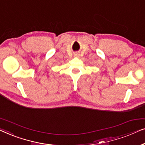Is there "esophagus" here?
<instances>
[{"instance_id":"34e87169","label":"esophagus","mask_w":145,"mask_h":145,"mask_svg":"<svg viewBox=\"0 0 145 145\" xmlns=\"http://www.w3.org/2000/svg\"><path fill=\"white\" fill-rule=\"evenodd\" d=\"M75 56H77V54H75Z\"/></svg>"}]
</instances>
